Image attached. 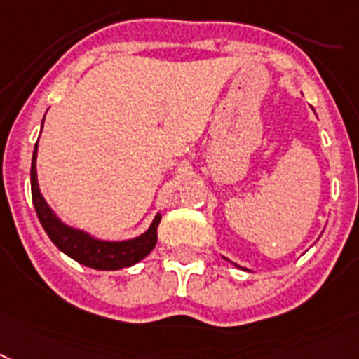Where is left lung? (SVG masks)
I'll return each mask as SVG.
<instances>
[{
    "mask_svg": "<svg viewBox=\"0 0 359 359\" xmlns=\"http://www.w3.org/2000/svg\"><path fill=\"white\" fill-rule=\"evenodd\" d=\"M226 259V257H224ZM226 261H230V259H226ZM230 263H231V261H230ZM233 264H236V263H233ZM236 266H239V264H236ZM241 268V266H239ZM243 270H245V268H243Z\"/></svg>",
    "mask_w": 359,
    "mask_h": 359,
    "instance_id": "8db88e82",
    "label": "left lung"
}]
</instances>
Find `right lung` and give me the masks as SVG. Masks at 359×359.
<instances>
[{"label": "right lung", "mask_w": 359, "mask_h": 359, "mask_svg": "<svg viewBox=\"0 0 359 359\" xmlns=\"http://www.w3.org/2000/svg\"><path fill=\"white\" fill-rule=\"evenodd\" d=\"M45 120V116H43ZM43 128V123H41ZM36 156H38V142L32 151L31 164V191L32 203H34L36 213L43 226L45 233L49 236L54 245L62 250L63 254L74 259L76 263L83 266L95 268V270H120L128 268L142 261L146 255L151 254L156 245V228L161 222L162 215L156 213L153 222L144 233L123 241H102L98 237L87 233L86 230L69 226L63 222L53 208L47 204L38 186V171H36Z\"/></svg>", "instance_id": "right-lung-1"}]
</instances>
